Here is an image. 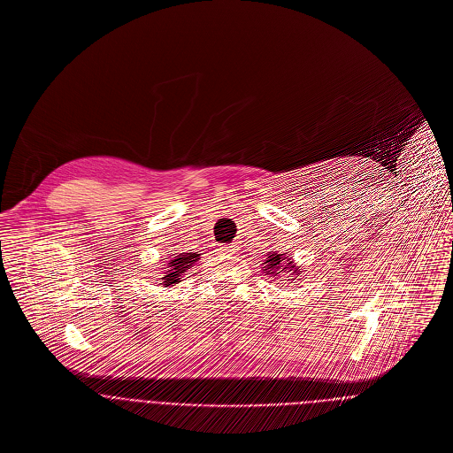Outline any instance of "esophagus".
Listing matches in <instances>:
<instances>
[{
  "label": "esophagus",
  "mask_w": 453,
  "mask_h": 453,
  "mask_svg": "<svg viewBox=\"0 0 453 453\" xmlns=\"http://www.w3.org/2000/svg\"><path fill=\"white\" fill-rule=\"evenodd\" d=\"M218 251L223 253V255H234L237 251V246L235 244H223V246L218 248Z\"/></svg>",
  "instance_id": "1"
}]
</instances>
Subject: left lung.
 I'll use <instances>...</instances> for the list:
<instances>
[{
	"instance_id": "left-lung-1",
	"label": "left lung",
	"mask_w": 453,
	"mask_h": 453,
	"mask_svg": "<svg viewBox=\"0 0 453 453\" xmlns=\"http://www.w3.org/2000/svg\"><path fill=\"white\" fill-rule=\"evenodd\" d=\"M264 264H265V269H264V271H265L267 274H273V276H280L281 273H287V269L292 271V267H296V265L285 257V253H281V255L271 253ZM297 274H299V273H297Z\"/></svg>"
}]
</instances>
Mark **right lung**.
<instances>
[{
  "label": "right lung",
  "instance_id": "right-lung-1",
  "mask_svg": "<svg viewBox=\"0 0 453 453\" xmlns=\"http://www.w3.org/2000/svg\"><path fill=\"white\" fill-rule=\"evenodd\" d=\"M200 253H177L175 257H172V260L166 265V276L163 278L165 287L172 285V283H179L182 274L193 267V264L198 260Z\"/></svg>",
  "mask_w": 453,
  "mask_h": 453
}]
</instances>
